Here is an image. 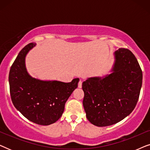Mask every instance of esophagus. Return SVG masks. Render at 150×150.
Wrapping results in <instances>:
<instances>
[{
    "label": "esophagus",
    "instance_id": "obj_1",
    "mask_svg": "<svg viewBox=\"0 0 150 150\" xmlns=\"http://www.w3.org/2000/svg\"><path fill=\"white\" fill-rule=\"evenodd\" d=\"M78 86H79V88H81L82 87V81H79V84H78Z\"/></svg>",
    "mask_w": 150,
    "mask_h": 150
}]
</instances>
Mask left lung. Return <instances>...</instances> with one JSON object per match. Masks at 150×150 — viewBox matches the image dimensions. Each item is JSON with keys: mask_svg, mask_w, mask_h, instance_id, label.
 <instances>
[{"mask_svg": "<svg viewBox=\"0 0 150 150\" xmlns=\"http://www.w3.org/2000/svg\"><path fill=\"white\" fill-rule=\"evenodd\" d=\"M115 56L113 72L102 79L90 78L82 85L86 116L96 126L120 122L134 110L140 95L143 73L134 54L121 48Z\"/></svg>", "mask_w": 150, "mask_h": 150, "instance_id": "8db88e82", "label": "left lung"}]
</instances>
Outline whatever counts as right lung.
Here are the masks:
<instances>
[{"label":"right lung","instance_id":"right-lung-1","mask_svg":"<svg viewBox=\"0 0 150 150\" xmlns=\"http://www.w3.org/2000/svg\"><path fill=\"white\" fill-rule=\"evenodd\" d=\"M35 46L33 42L24 46L12 64L9 74L10 95L14 106L26 119L35 124L48 126L62 115L65 102L77 88L79 79L66 83L42 81L30 76L24 60Z\"/></svg>","mask_w":150,"mask_h":150}]
</instances>
